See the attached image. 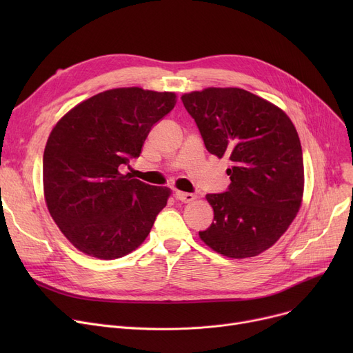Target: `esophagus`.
I'll return each instance as SVG.
<instances>
[{
	"mask_svg": "<svg viewBox=\"0 0 353 353\" xmlns=\"http://www.w3.org/2000/svg\"><path fill=\"white\" fill-rule=\"evenodd\" d=\"M176 199H177L179 201H183V203H192V201H194V200H196V194L177 190V192H176Z\"/></svg>",
	"mask_w": 353,
	"mask_h": 353,
	"instance_id": "1",
	"label": "esophagus"
}]
</instances>
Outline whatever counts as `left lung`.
<instances>
[{"instance_id": "left-lung-1", "label": "left lung", "mask_w": 353, "mask_h": 353, "mask_svg": "<svg viewBox=\"0 0 353 353\" xmlns=\"http://www.w3.org/2000/svg\"><path fill=\"white\" fill-rule=\"evenodd\" d=\"M213 156L229 157L226 193L206 194L212 226L199 232L214 252L246 259L272 248L298 214L305 189L302 145L282 108L237 87L181 96Z\"/></svg>"}]
</instances>
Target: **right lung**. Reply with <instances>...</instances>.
<instances>
[{
    "label": "right lung",
    "mask_w": 353,
    "mask_h": 353,
    "mask_svg": "<svg viewBox=\"0 0 353 353\" xmlns=\"http://www.w3.org/2000/svg\"><path fill=\"white\" fill-rule=\"evenodd\" d=\"M173 91L121 87L92 96L57 121L43 157L48 212L68 242L104 261L136 250L172 190L121 169L139 157L153 124L170 113Z\"/></svg>",
    "instance_id": "obj_1"
}]
</instances>
